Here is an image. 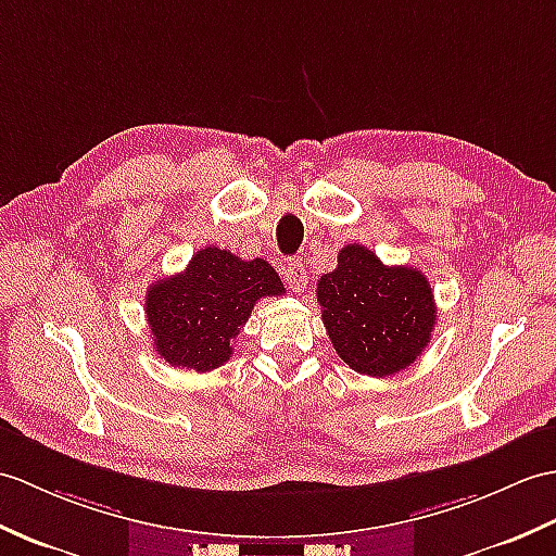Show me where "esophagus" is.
<instances>
[{"label":"esophagus","mask_w":556,"mask_h":556,"mask_svg":"<svg viewBox=\"0 0 556 556\" xmlns=\"http://www.w3.org/2000/svg\"><path fill=\"white\" fill-rule=\"evenodd\" d=\"M283 281L289 283V289L301 293L307 287V275H305V265L301 261H289L281 269Z\"/></svg>","instance_id":"1"}]
</instances>
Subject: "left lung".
<instances>
[{
    "mask_svg": "<svg viewBox=\"0 0 556 556\" xmlns=\"http://www.w3.org/2000/svg\"><path fill=\"white\" fill-rule=\"evenodd\" d=\"M317 301L339 357L367 377L407 369L429 345L438 317L419 269L383 265L359 243L341 249L339 267L321 275Z\"/></svg>",
    "mask_w": 556,
    "mask_h": 556,
    "instance_id": "1",
    "label": "left lung"
}]
</instances>
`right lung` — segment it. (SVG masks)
Returning a JSON list of instances; mask_svg holds the SVG:
<instances>
[{
    "label": "right lung",
    "instance_id": "obj_1",
    "mask_svg": "<svg viewBox=\"0 0 556 556\" xmlns=\"http://www.w3.org/2000/svg\"><path fill=\"white\" fill-rule=\"evenodd\" d=\"M283 283L263 257L241 261L205 247L182 275L165 277L147 291L153 345L167 365L211 371L231 357V341L247 325L255 301L281 295Z\"/></svg>",
    "mask_w": 556,
    "mask_h": 556
}]
</instances>
